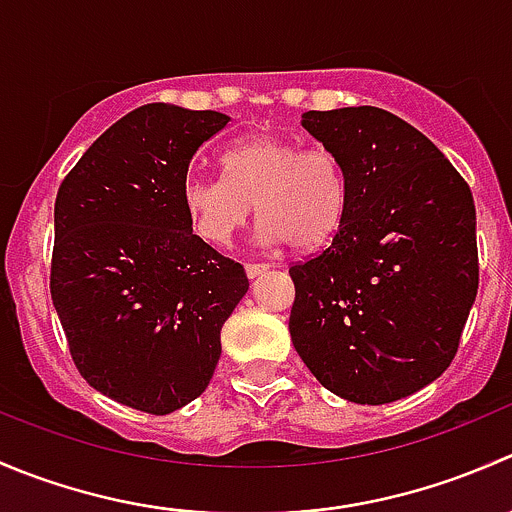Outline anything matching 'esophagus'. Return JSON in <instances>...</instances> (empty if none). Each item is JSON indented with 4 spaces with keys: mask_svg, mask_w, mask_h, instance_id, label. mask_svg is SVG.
<instances>
[{
    "mask_svg": "<svg viewBox=\"0 0 512 512\" xmlns=\"http://www.w3.org/2000/svg\"><path fill=\"white\" fill-rule=\"evenodd\" d=\"M267 270H270V265H245V272H247V277H250V280L265 275Z\"/></svg>",
    "mask_w": 512,
    "mask_h": 512,
    "instance_id": "obj_1",
    "label": "esophagus"
}]
</instances>
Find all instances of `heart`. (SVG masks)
<instances>
[{
	"instance_id": "b5f03b06",
	"label": "heart",
	"mask_w": 512,
	"mask_h": 512,
	"mask_svg": "<svg viewBox=\"0 0 512 512\" xmlns=\"http://www.w3.org/2000/svg\"><path fill=\"white\" fill-rule=\"evenodd\" d=\"M223 175H190L183 208L195 235L227 247L257 205V237L265 245L319 247L347 218L349 183L329 148H304L282 136H250L220 158Z\"/></svg>"
}]
</instances>
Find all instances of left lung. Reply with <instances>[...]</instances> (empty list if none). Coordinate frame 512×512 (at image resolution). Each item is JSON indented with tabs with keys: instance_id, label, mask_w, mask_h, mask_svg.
<instances>
[{
	"instance_id": "8db88e82",
	"label": "left lung",
	"mask_w": 512,
	"mask_h": 512,
	"mask_svg": "<svg viewBox=\"0 0 512 512\" xmlns=\"http://www.w3.org/2000/svg\"><path fill=\"white\" fill-rule=\"evenodd\" d=\"M302 126L342 160L349 208L327 250L289 267L292 344L332 394L391 404L458 352L478 292L471 188L384 108L307 111Z\"/></svg>"
}]
</instances>
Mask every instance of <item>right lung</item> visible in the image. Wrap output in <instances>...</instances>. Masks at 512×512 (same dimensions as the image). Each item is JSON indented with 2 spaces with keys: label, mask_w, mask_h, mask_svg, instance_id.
Wrapping results in <instances>:
<instances>
[{
  "label": "right lung",
  "mask_w": 512,
  "mask_h": 512,
  "mask_svg": "<svg viewBox=\"0 0 512 512\" xmlns=\"http://www.w3.org/2000/svg\"><path fill=\"white\" fill-rule=\"evenodd\" d=\"M227 123L146 103L91 143L56 195L51 299L71 359L89 386L146 414L208 389L220 329L250 287L183 208L190 160Z\"/></svg>",
  "instance_id": "right-lung-1"
}]
</instances>
